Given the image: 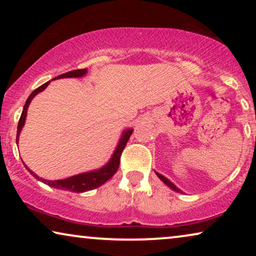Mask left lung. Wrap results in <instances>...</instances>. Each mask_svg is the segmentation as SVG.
<instances>
[{"label": "left lung", "mask_w": 256, "mask_h": 256, "mask_svg": "<svg viewBox=\"0 0 256 256\" xmlns=\"http://www.w3.org/2000/svg\"><path fill=\"white\" fill-rule=\"evenodd\" d=\"M156 174H157V176H158V178H160V180H162L164 184H166V185H168V186H169L170 188H172V190H174V191H176V192H180V194H182V191L180 190V188H178L176 186V185H174V183H171V182H170L169 180H168V178H166V177H164V176H162V174H158V172H156Z\"/></svg>", "instance_id": "obj_1"}]
</instances>
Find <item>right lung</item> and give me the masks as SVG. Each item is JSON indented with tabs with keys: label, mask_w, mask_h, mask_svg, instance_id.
I'll list each match as a JSON object with an SVG mask.
<instances>
[{
	"label": "right lung",
	"mask_w": 256,
	"mask_h": 256,
	"mask_svg": "<svg viewBox=\"0 0 256 256\" xmlns=\"http://www.w3.org/2000/svg\"><path fill=\"white\" fill-rule=\"evenodd\" d=\"M87 73V68H82V70H74V71L64 73V74H60L58 76H56L54 79H60V78H82ZM50 82L43 84V85L38 87L34 90L32 93L30 94L28 100L26 101V104L23 107V112L22 115H20V121H18V127H17V136H16V142L18 143V138L20 134V130H22L24 124H26V112H28V107L31 102V100L34 99V96H37L38 93L42 92L46 88ZM134 129H127V130L124 132L122 134L120 141L118 143V146L115 148L113 155H112L110 162H108L106 166H104L102 168L98 170H93L90 171V172H82L79 174H76V176L65 178V180H44V178L38 177L34 171H31L29 168H28L26 164V168L28 171L32 174V176L36 178V180L43 182L44 184L48 185V186L54 188H59V190H66V191H71V192H86L90 190H93V188H96L102 185L104 183H106L108 180H110L112 177L114 176V174L116 172L118 169V166H120V157L121 154L124 152L126 144H127L129 138H130L132 132Z\"/></svg>",
	"instance_id": "obj_1"
}]
</instances>
